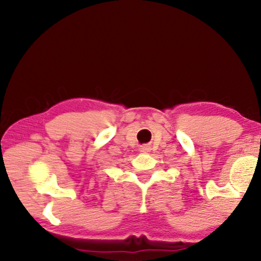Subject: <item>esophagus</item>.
Returning <instances> with one entry per match:
<instances>
[{
  "label": "esophagus",
  "instance_id": "esophagus-1",
  "mask_svg": "<svg viewBox=\"0 0 261 261\" xmlns=\"http://www.w3.org/2000/svg\"><path fill=\"white\" fill-rule=\"evenodd\" d=\"M139 151L141 153H147V152H149V146H146V145H144V146H141L139 148Z\"/></svg>",
  "mask_w": 261,
  "mask_h": 261
}]
</instances>
